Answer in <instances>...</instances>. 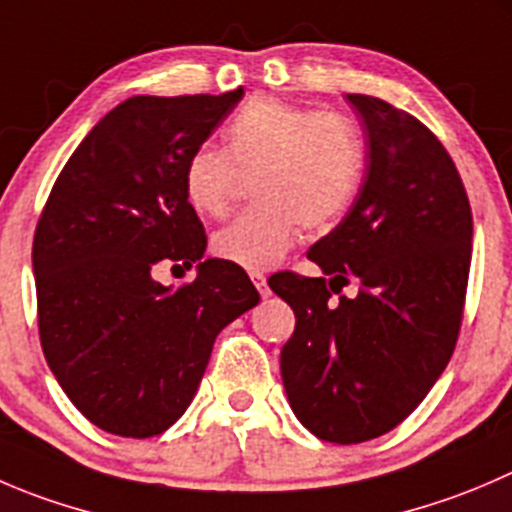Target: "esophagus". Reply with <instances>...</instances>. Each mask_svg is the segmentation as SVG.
<instances>
[{
  "label": "esophagus",
  "instance_id": "34e87169",
  "mask_svg": "<svg viewBox=\"0 0 512 512\" xmlns=\"http://www.w3.org/2000/svg\"><path fill=\"white\" fill-rule=\"evenodd\" d=\"M252 282H255V287H257V292H260L262 297H270L272 295V290H270V285H267V277L262 275V272H252Z\"/></svg>",
  "mask_w": 512,
  "mask_h": 512
}]
</instances>
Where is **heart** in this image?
<instances>
[{"mask_svg":"<svg viewBox=\"0 0 512 512\" xmlns=\"http://www.w3.org/2000/svg\"><path fill=\"white\" fill-rule=\"evenodd\" d=\"M365 165L362 137L340 112H312L277 97H252L225 130V152L200 147L182 172L197 215L222 217L242 177L257 205L212 237L220 260L262 272L295 247L300 227L327 230L350 205Z\"/></svg>","mask_w":512,"mask_h":512,"instance_id":"obj_1","label":"heart"}]
</instances>
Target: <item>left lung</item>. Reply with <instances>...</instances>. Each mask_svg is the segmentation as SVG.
<instances>
[{
    "mask_svg": "<svg viewBox=\"0 0 512 512\" xmlns=\"http://www.w3.org/2000/svg\"><path fill=\"white\" fill-rule=\"evenodd\" d=\"M347 99L367 137L360 192L307 252L322 277L277 272L270 282L297 317L280 352L292 413L340 445L398 428L443 375L473 252L468 192L443 142L385 99ZM352 279L358 295L341 296Z\"/></svg>",
    "mask_w": 512,
    "mask_h": 512,
    "instance_id": "8db88e82",
    "label": "left lung"
}]
</instances>
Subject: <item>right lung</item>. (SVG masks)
Returning a JSON list of instances; mask_svg holds the SVG:
<instances>
[{
	"label": "right lung",
	"instance_id": "obj_1",
	"mask_svg": "<svg viewBox=\"0 0 512 512\" xmlns=\"http://www.w3.org/2000/svg\"><path fill=\"white\" fill-rule=\"evenodd\" d=\"M124 99L72 152L32 245L39 340L74 408L122 438H152L192 403L222 327L260 302L242 267L202 260L205 227L182 172L242 99ZM162 261L198 277L165 288Z\"/></svg>",
	"mask_w": 512,
	"mask_h": 512
}]
</instances>
